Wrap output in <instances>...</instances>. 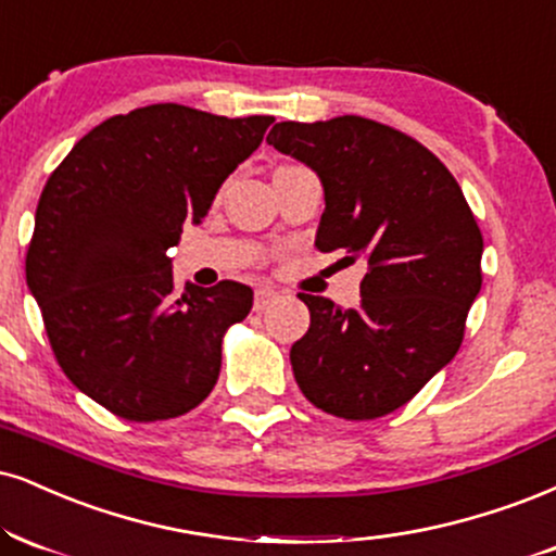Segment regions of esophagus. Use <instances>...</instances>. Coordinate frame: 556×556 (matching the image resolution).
Masks as SVG:
<instances>
[{
    "label": "esophagus",
    "instance_id": "obj_1",
    "mask_svg": "<svg viewBox=\"0 0 556 556\" xmlns=\"http://www.w3.org/2000/svg\"><path fill=\"white\" fill-rule=\"evenodd\" d=\"M277 298H279V292L271 290V287H256V295H253V307H256V311H264V307L271 305Z\"/></svg>",
    "mask_w": 556,
    "mask_h": 556
}]
</instances>
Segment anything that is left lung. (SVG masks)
<instances>
[{"label":"left lung","instance_id":"1","mask_svg":"<svg viewBox=\"0 0 556 556\" xmlns=\"http://www.w3.org/2000/svg\"><path fill=\"white\" fill-rule=\"evenodd\" d=\"M266 142L320 178L316 249L367 264L357 307L300 292L311 311L290 350L300 391L333 417L391 414L456 357L481 290L477 219L427 147L370 118L282 122Z\"/></svg>","mask_w":556,"mask_h":556}]
</instances>
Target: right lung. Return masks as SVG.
<instances>
[{"mask_svg":"<svg viewBox=\"0 0 556 556\" xmlns=\"http://www.w3.org/2000/svg\"><path fill=\"white\" fill-rule=\"evenodd\" d=\"M271 122L144 105L87 131L46 180L28 290L66 378L118 417H180L217 383L223 333L249 316L253 290L225 279L178 292L168 249Z\"/></svg>","mask_w":556,"mask_h":556,"instance_id":"obj_1","label":"right lung"}]
</instances>
